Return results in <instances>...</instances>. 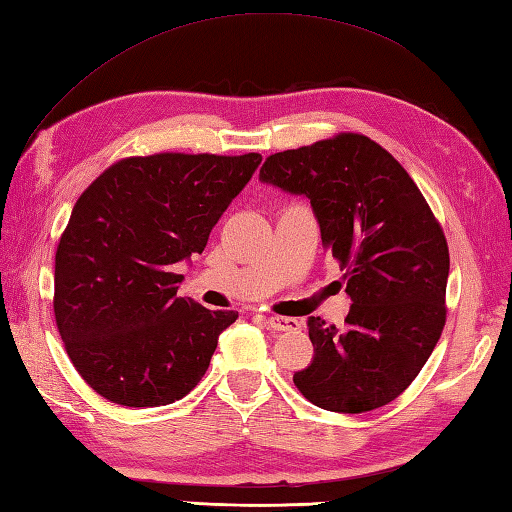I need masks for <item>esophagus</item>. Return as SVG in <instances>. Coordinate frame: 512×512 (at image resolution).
<instances>
[{"instance_id":"obj_1","label":"esophagus","mask_w":512,"mask_h":512,"mask_svg":"<svg viewBox=\"0 0 512 512\" xmlns=\"http://www.w3.org/2000/svg\"><path fill=\"white\" fill-rule=\"evenodd\" d=\"M265 324L274 331H298L300 322L295 317H280V315H269L265 317Z\"/></svg>"}]
</instances>
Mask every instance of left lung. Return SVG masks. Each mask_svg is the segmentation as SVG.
<instances>
[{
  "label": "left lung",
  "instance_id": "obj_1",
  "mask_svg": "<svg viewBox=\"0 0 512 512\" xmlns=\"http://www.w3.org/2000/svg\"><path fill=\"white\" fill-rule=\"evenodd\" d=\"M260 181L311 201L352 300L344 328L309 317L315 355L293 374L295 388L328 412L388 405L418 377L447 320L449 247L429 203L359 133L269 155Z\"/></svg>",
  "mask_w": 512,
  "mask_h": 512
}]
</instances>
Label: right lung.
<instances>
[{"instance_id":"add662e5","label":"right lung","mask_w":512,"mask_h":512,"mask_svg":"<svg viewBox=\"0 0 512 512\" xmlns=\"http://www.w3.org/2000/svg\"><path fill=\"white\" fill-rule=\"evenodd\" d=\"M263 162L258 153L127 157L92 181L56 247L54 317L74 368L107 401L175 403L195 388L236 311L179 298V260Z\"/></svg>"}]
</instances>
